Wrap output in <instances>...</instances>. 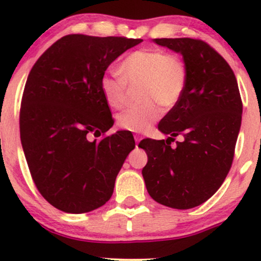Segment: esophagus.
I'll list each match as a JSON object with an SVG mask.
<instances>
[{"instance_id":"34e87169","label":"esophagus","mask_w":261,"mask_h":261,"mask_svg":"<svg viewBox=\"0 0 261 261\" xmlns=\"http://www.w3.org/2000/svg\"><path fill=\"white\" fill-rule=\"evenodd\" d=\"M135 141H136V147H137V143L141 141V137L140 136H135Z\"/></svg>"}]
</instances>
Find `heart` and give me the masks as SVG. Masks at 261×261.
<instances>
[{
	"label": "heart",
	"mask_w": 261,
	"mask_h": 261,
	"mask_svg": "<svg viewBox=\"0 0 261 261\" xmlns=\"http://www.w3.org/2000/svg\"><path fill=\"white\" fill-rule=\"evenodd\" d=\"M120 73L104 74L100 91L107 104L121 109L126 99V83L141 85L142 106L119 114L116 122L122 130L146 133L160 119L161 108L172 109L179 103L187 87V70L179 59L157 49H141L127 56L120 65Z\"/></svg>",
	"instance_id": "1"
}]
</instances>
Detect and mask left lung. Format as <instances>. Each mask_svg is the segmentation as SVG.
Masks as SVG:
<instances>
[{"instance_id":"obj_1","label":"left lung","mask_w":261,"mask_h":261,"mask_svg":"<svg viewBox=\"0 0 261 261\" xmlns=\"http://www.w3.org/2000/svg\"><path fill=\"white\" fill-rule=\"evenodd\" d=\"M153 43L182 56L187 87L158 125L168 139L140 142L148 157L142 176L154 201L193 208L216 193L232 166L243 112L238 83L226 60L201 40L163 38ZM179 134L182 142L173 149L170 143Z\"/></svg>"}]
</instances>
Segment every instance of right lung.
<instances>
[{
	"label": "right lung",
	"instance_id": "1",
	"mask_svg": "<svg viewBox=\"0 0 261 261\" xmlns=\"http://www.w3.org/2000/svg\"><path fill=\"white\" fill-rule=\"evenodd\" d=\"M141 39L66 35L45 51L29 72L20 107V141L38 190L54 207L85 214L113 195L133 134L113 126L100 91L107 68Z\"/></svg>",
	"mask_w": 261,
	"mask_h": 261
}]
</instances>
